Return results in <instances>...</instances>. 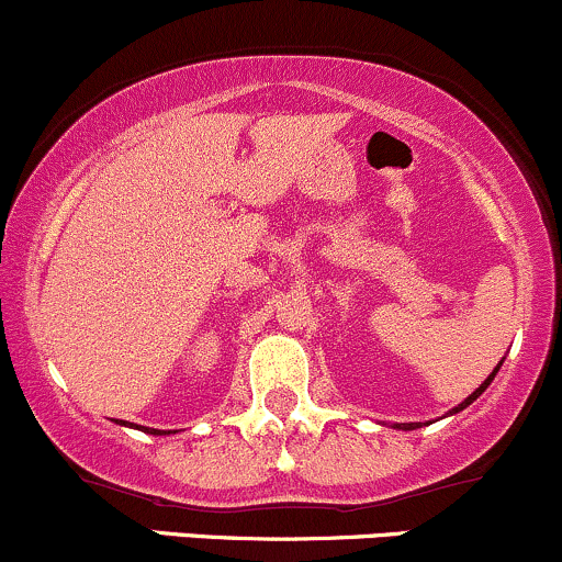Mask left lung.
Returning <instances> with one entry per match:
<instances>
[{
  "instance_id": "obj_1",
  "label": "left lung",
  "mask_w": 562,
  "mask_h": 562,
  "mask_svg": "<svg viewBox=\"0 0 562 562\" xmlns=\"http://www.w3.org/2000/svg\"><path fill=\"white\" fill-rule=\"evenodd\" d=\"M502 362H505V359H502ZM502 362L494 367V372H492V375H488L486 380H483V383H481V385H479V389H475L473 393H470V396L465 398V402H460V404H457V406H454V409H449V412H447V415H457V412H462V409H465V406H470V404H473V402H475V398H479V396H481V393H483V391H486V389H488V385H492V380L496 378V372H499V367H502ZM393 428H398V430H415V428H420V423H393Z\"/></svg>"
}]
</instances>
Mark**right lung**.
<instances>
[{"instance_id": "add662e5", "label": "right lung", "mask_w": 562, "mask_h": 562, "mask_svg": "<svg viewBox=\"0 0 562 562\" xmlns=\"http://www.w3.org/2000/svg\"><path fill=\"white\" fill-rule=\"evenodd\" d=\"M119 425H126V420H115ZM128 428H137V425H128ZM145 430V434H153V436H166V434H171V430H156V428H142ZM173 434H177V430H173Z\"/></svg>"}]
</instances>
